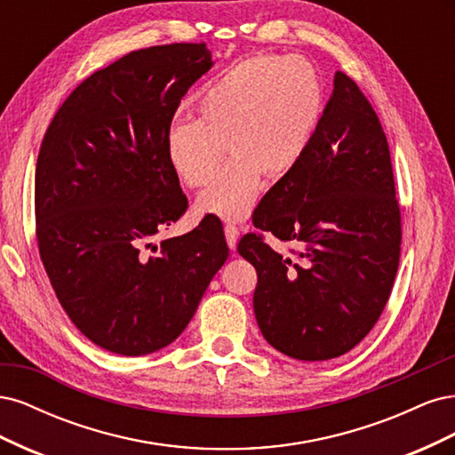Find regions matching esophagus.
Here are the masks:
<instances>
[{
    "instance_id": "1",
    "label": "esophagus",
    "mask_w": 455,
    "mask_h": 455,
    "mask_svg": "<svg viewBox=\"0 0 455 455\" xmlns=\"http://www.w3.org/2000/svg\"><path fill=\"white\" fill-rule=\"evenodd\" d=\"M224 233H226V241L229 244V249L233 251L237 246V239H239V228L235 224H226L224 228Z\"/></svg>"
}]
</instances>
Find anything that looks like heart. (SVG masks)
Instances as JSON below:
<instances>
[{"instance_id":"obj_1","label":"heart","mask_w":455,"mask_h":455,"mask_svg":"<svg viewBox=\"0 0 455 455\" xmlns=\"http://www.w3.org/2000/svg\"><path fill=\"white\" fill-rule=\"evenodd\" d=\"M323 81L301 57L252 54L228 66L196 99L199 119H178L164 136L174 174L189 188L211 182L197 199L203 214L243 220L258 201L261 178H281L306 156L323 114Z\"/></svg>"}]
</instances>
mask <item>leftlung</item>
Wrapping results in <instances>:
<instances>
[{
    "label": "left lung",
    "mask_w": 455,
    "mask_h": 455,
    "mask_svg": "<svg viewBox=\"0 0 455 455\" xmlns=\"http://www.w3.org/2000/svg\"><path fill=\"white\" fill-rule=\"evenodd\" d=\"M252 222L299 246L291 258L261 233L239 241L258 273L254 315L264 338L298 361L351 351L387 304L403 226L387 139L349 76L336 72L306 156L259 201Z\"/></svg>",
    "instance_id": "1"
}]
</instances>
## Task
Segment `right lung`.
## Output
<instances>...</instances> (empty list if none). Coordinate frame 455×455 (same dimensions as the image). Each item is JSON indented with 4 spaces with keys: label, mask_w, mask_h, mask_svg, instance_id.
<instances>
[{
    "label": "right lung",
    "mask_w": 455,
    "mask_h": 455,
    "mask_svg": "<svg viewBox=\"0 0 455 455\" xmlns=\"http://www.w3.org/2000/svg\"><path fill=\"white\" fill-rule=\"evenodd\" d=\"M211 68L204 44L132 51L79 84L41 142L39 256L70 321L106 351L167 347L229 256L214 216L151 243L188 209L164 136L182 96Z\"/></svg>",
    "instance_id": "obj_1"
}]
</instances>
